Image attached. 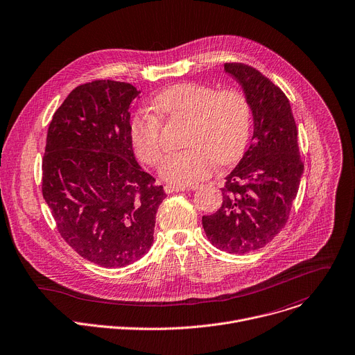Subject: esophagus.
I'll list each match as a JSON object with an SVG mask.
<instances>
[{
  "instance_id": "obj_1",
  "label": "esophagus",
  "mask_w": 355,
  "mask_h": 355,
  "mask_svg": "<svg viewBox=\"0 0 355 355\" xmlns=\"http://www.w3.org/2000/svg\"><path fill=\"white\" fill-rule=\"evenodd\" d=\"M195 188V187H193ZM192 188V189H193ZM187 189H189V188H187V187H175V185H166L164 187V191H166V193H174V192H182V191H187Z\"/></svg>"
}]
</instances>
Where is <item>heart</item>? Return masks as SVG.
Returning a JSON list of instances; mask_svg holds the SVG:
<instances>
[{"label":"heart","instance_id":"heart-1","mask_svg":"<svg viewBox=\"0 0 355 355\" xmlns=\"http://www.w3.org/2000/svg\"><path fill=\"white\" fill-rule=\"evenodd\" d=\"M153 105L171 120H191L181 152L170 155L162 164L164 180L188 185L209 177L214 166H228L243 155L251 131V105L239 89L216 90L200 83H181L162 92ZM137 156L157 166L166 152L162 123L148 111H138L130 125Z\"/></svg>","mask_w":355,"mask_h":355}]
</instances>
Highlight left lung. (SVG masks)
Instances as JSON below:
<instances>
[{
	"mask_svg": "<svg viewBox=\"0 0 355 355\" xmlns=\"http://www.w3.org/2000/svg\"><path fill=\"white\" fill-rule=\"evenodd\" d=\"M254 116L252 144L221 188L223 203L202 217L209 241L228 254L265 247L286 225L304 173L297 125L283 90L258 69L227 62Z\"/></svg>",
	"mask_w": 355,
	"mask_h": 355,
	"instance_id": "obj_1",
	"label": "left lung"
}]
</instances>
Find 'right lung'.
<instances>
[{
  "instance_id": "right-lung-1",
  "label": "right lung",
  "mask_w": 355,
  "mask_h": 355,
  "mask_svg": "<svg viewBox=\"0 0 355 355\" xmlns=\"http://www.w3.org/2000/svg\"><path fill=\"white\" fill-rule=\"evenodd\" d=\"M139 93L125 82L83 83L47 131L43 198L64 241L103 268H124L150 250L167 196L135 160L130 105Z\"/></svg>"
}]
</instances>
